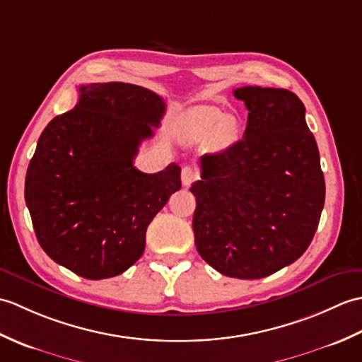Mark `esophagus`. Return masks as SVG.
I'll use <instances>...</instances> for the list:
<instances>
[{
  "instance_id": "obj_1",
  "label": "esophagus",
  "mask_w": 362,
  "mask_h": 362,
  "mask_svg": "<svg viewBox=\"0 0 362 362\" xmlns=\"http://www.w3.org/2000/svg\"><path fill=\"white\" fill-rule=\"evenodd\" d=\"M196 179H197V173L194 171L193 168L185 166V168L182 169V183H183V185L189 187L191 183H193Z\"/></svg>"
}]
</instances>
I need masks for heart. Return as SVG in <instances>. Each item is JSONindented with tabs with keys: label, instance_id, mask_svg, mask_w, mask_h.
<instances>
[{
	"label": "heart",
	"instance_id": "heart-1",
	"mask_svg": "<svg viewBox=\"0 0 362 362\" xmlns=\"http://www.w3.org/2000/svg\"><path fill=\"white\" fill-rule=\"evenodd\" d=\"M182 135L189 141H211L224 148L236 138L235 121L214 107H199L191 110L182 122Z\"/></svg>",
	"mask_w": 362,
	"mask_h": 362
}]
</instances>
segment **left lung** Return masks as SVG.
Returning a JSON list of instances; mask_svg holds the SVG:
<instances>
[{
  "instance_id": "8db88e82",
  "label": "left lung",
  "mask_w": 362,
  "mask_h": 362,
  "mask_svg": "<svg viewBox=\"0 0 362 362\" xmlns=\"http://www.w3.org/2000/svg\"><path fill=\"white\" fill-rule=\"evenodd\" d=\"M249 110L240 141L201 157L194 244L206 263L233 279L255 280L303 255L325 204V180L305 105L284 88L243 87Z\"/></svg>"
}]
</instances>
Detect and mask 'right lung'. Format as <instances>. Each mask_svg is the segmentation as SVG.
Instances as JSON below:
<instances>
[{
    "mask_svg": "<svg viewBox=\"0 0 362 362\" xmlns=\"http://www.w3.org/2000/svg\"><path fill=\"white\" fill-rule=\"evenodd\" d=\"M163 115L165 101L148 88L87 83L74 109L45 127L25 199L38 244L57 264L103 280L140 259L151 221L182 187L179 165L156 174L134 166Z\"/></svg>",
    "mask_w": 362,
    "mask_h": 362,
    "instance_id": "obj_1",
    "label": "right lung"
}]
</instances>
